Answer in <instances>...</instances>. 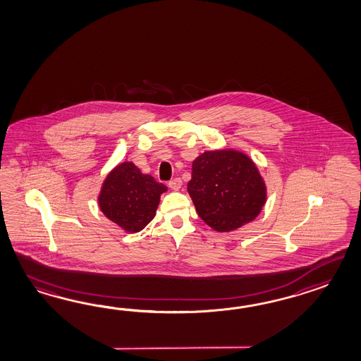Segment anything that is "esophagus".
<instances>
[{"mask_svg": "<svg viewBox=\"0 0 361 361\" xmlns=\"http://www.w3.org/2000/svg\"><path fill=\"white\" fill-rule=\"evenodd\" d=\"M169 187L174 191H178L180 187H182V179L180 178H174L173 180L169 182Z\"/></svg>", "mask_w": 361, "mask_h": 361, "instance_id": "1", "label": "esophagus"}]
</instances>
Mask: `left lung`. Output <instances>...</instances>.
Returning <instances> with one entry per match:
<instances>
[{"label":"left lung","mask_w":361,"mask_h":361,"mask_svg":"<svg viewBox=\"0 0 361 361\" xmlns=\"http://www.w3.org/2000/svg\"><path fill=\"white\" fill-rule=\"evenodd\" d=\"M191 176L187 190L199 217L221 233L253 221L267 202L265 182L243 152H204L193 161Z\"/></svg>","instance_id":"obj_1"}]
</instances>
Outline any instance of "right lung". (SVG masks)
<instances>
[{"label":"right lung","mask_w":361,"mask_h":361,"mask_svg":"<svg viewBox=\"0 0 361 361\" xmlns=\"http://www.w3.org/2000/svg\"><path fill=\"white\" fill-rule=\"evenodd\" d=\"M168 187L143 174L134 162H122L105 178L99 207L105 217L127 233H137L151 222L159 204V196Z\"/></svg>","instance_id":"add662e5"}]
</instances>
